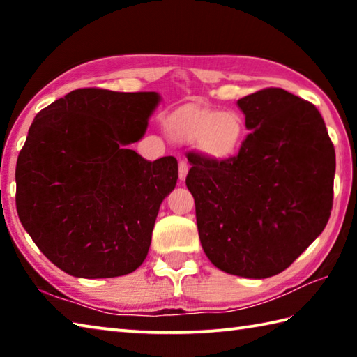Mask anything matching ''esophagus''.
<instances>
[{
	"label": "esophagus",
	"instance_id": "1",
	"mask_svg": "<svg viewBox=\"0 0 357 357\" xmlns=\"http://www.w3.org/2000/svg\"><path fill=\"white\" fill-rule=\"evenodd\" d=\"M187 172H189V165H187L185 160H179V179L184 181L187 176Z\"/></svg>",
	"mask_w": 357,
	"mask_h": 357
}]
</instances>
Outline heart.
Listing matches in <instances>:
<instances>
[{
	"label": "heart",
	"mask_w": 357,
	"mask_h": 357,
	"mask_svg": "<svg viewBox=\"0 0 357 357\" xmlns=\"http://www.w3.org/2000/svg\"><path fill=\"white\" fill-rule=\"evenodd\" d=\"M167 126L176 137L195 142L197 148L214 160L233 157L245 137V124L238 113L197 104H187L173 112Z\"/></svg>",
	"instance_id": "obj_1"
}]
</instances>
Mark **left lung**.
Returning <instances> with one entry per match:
<instances>
[{
    "label": "left lung",
    "instance_id": "obj_1",
    "mask_svg": "<svg viewBox=\"0 0 357 357\" xmlns=\"http://www.w3.org/2000/svg\"><path fill=\"white\" fill-rule=\"evenodd\" d=\"M250 130L238 155L189 153L185 185L209 261L266 279L285 271L329 220L335 151L317 107L280 88L238 100Z\"/></svg>",
    "mask_w": 357,
    "mask_h": 357
}]
</instances>
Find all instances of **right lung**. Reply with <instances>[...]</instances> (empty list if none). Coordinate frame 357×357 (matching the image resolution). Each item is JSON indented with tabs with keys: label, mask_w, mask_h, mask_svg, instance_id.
<instances>
[{
	"label": "right lung",
	"mask_w": 357,
	"mask_h": 357,
	"mask_svg": "<svg viewBox=\"0 0 357 357\" xmlns=\"http://www.w3.org/2000/svg\"><path fill=\"white\" fill-rule=\"evenodd\" d=\"M160 94L83 88L36 114L17 159L15 204L39 250L83 279L134 273L178 181L173 155L128 144L144 135Z\"/></svg>",
	"instance_id": "right-lung-1"
}]
</instances>
